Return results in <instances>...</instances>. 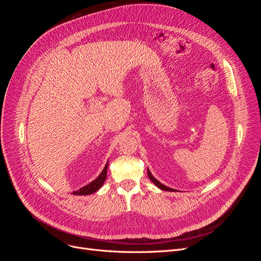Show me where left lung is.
I'll use <instances>...</instances> for the list:
<instances>
[{
	"mask_svg": "<svg viewBox=\"0 0 261 261\" xmlns=\"http://www.w3.org/2000/svg\"><path fill=\"white\" fill-rule=\"evenodd\" d=\"M148 176H149L150 179H151V181H153V183L155 184V186H158L160 189H163V191H169V192H174V189H173V188H170V187H168V186H165V185L161 184L159 180L155 179V178L152 176L151 173H150L149 170H148Z\"/></svg>",
	"mask_w": 261,
	"mask_h": 261,
	"instance_id": "left-lung-1",
	"label": "left lung"
}]
</instances>
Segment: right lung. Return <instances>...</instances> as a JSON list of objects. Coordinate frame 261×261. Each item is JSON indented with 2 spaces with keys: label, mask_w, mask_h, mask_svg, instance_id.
<instances>
[{
  "label": "right lung",
  "mask_w": 261,
  "mask_h": 261,
  "mask_svg": "<svg viewBox=\"0 0 261 261\" xmlns=\"http://www.w3.org/2000/svg\"><path fill=\"white\" fill-rule=\"evenodd\" d=\"M108 162H109V161H108ZM108 162H107V164H106L105 169L102 170L101 174H100L96 179L92 180L90 184L82 187V188L80 189V191H75L73 194H74V195H90V194H92V193H94V192H97L98 189H99L102 185H103L105 180H106V178H107V171H108V164H109Z\"/></svg>",
  "instance_id": "obj_1"
}]
</instances>
